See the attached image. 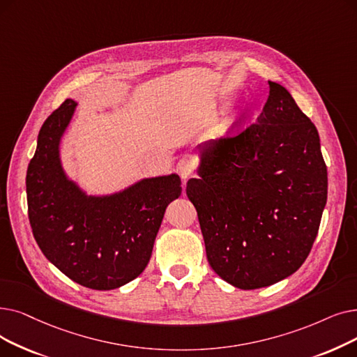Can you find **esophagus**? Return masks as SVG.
<instances>
[{
    "instance_id": "obj_1",
    "label": "esophagus",
    "mask_w": 357,
    "mask_h": 357,
    "mask_svg": "<svg viewBox=\"0 0 357 357\" xmlns=\"http://www.w3.org/2000/svg\"><path fill=\"white\" fill-rule=\"evenodd\" d=\"M176 172L179 174V176L183 181L188 179L190 176H192V172H194V162L191 159H187V158L181 159L176 165Z\"/></svg>"
}]
</instances>
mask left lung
I'll return each instance as SVG.
<instances>
[{
  "mask_svg": "<svg viewBox=\"0 0 357 357\" xmlns=\"http://www.w3.org/2000/svg\"><path fill=\"white\" fill-rule=\"evenodd\" d=\"M261 115L235 137L197 146L198 178L187 182L210 267L243 290L298 271L327 203L319 135L278 83Z\"/></svg>",
  "mask_w": 357,
  "mask_h": 357,
  "instance_id": "8db88e82",
  "label": "left lung"
}]
</instances>
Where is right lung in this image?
<instances>
[{
	"mask_svg": "<svg viewBox=\"0 0 357 357\" xmlns=\"http://www.w3.org/2000/svg\"><path fill=\"white\" fill-rule=\"evenodd\" d=\"M67 99L39 131L26 175L29 222L43 255L73 282L95 290L130 283L147 267L176 174L144 178L107 195H87L61 163L59 144L75 112Z\"/></svg>",
	"mask_w": 357,
	"mask_h": 357,
	"instance_id": "add662e5",
	"label": "right lung"
}]
</instances>
